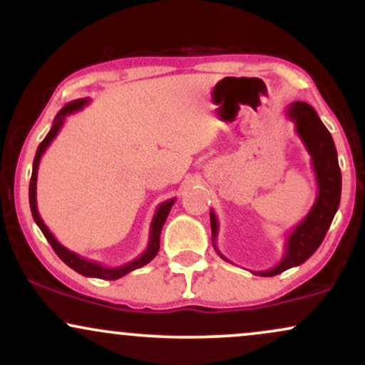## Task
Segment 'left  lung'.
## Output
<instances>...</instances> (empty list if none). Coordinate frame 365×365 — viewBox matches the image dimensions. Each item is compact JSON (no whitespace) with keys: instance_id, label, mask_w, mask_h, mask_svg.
Here are the masks:
<instances>
[{"instance_id":"1","label":"left lung","mask_w":365,"mask_h":365,"mask_svg":"<svg viewBox=\"0 0 365 365\" xmlns=\"http://www.w3.org/2000/svg\"><path fill=\"white\" fill-rule=\"evenodd\" d=\"M288 120L295 123V132L300 137L302 144L311 156L312 170L316 175L317 195L314 200L311 211L300 221L292 232L287 233V242H284V254L276 266L266 271H255L254 274L259 276H274L290 269V267L300 266L307 261L311 255L319 249L324 240L326 232L329 230L331 221L336 215L338 206H340L341 197V171L338 166V154L334 142L328 128L324 127L316 110L309 106L307 103L295 101L284 111ZM211 232L212 244H215L216 252L221 259L228 261L223 254L217 250L216 238L220 232L217 217L211 209ZM230 262V261H228Z\"/></svg>"}]
</instances>
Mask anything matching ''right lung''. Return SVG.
Wrapping results in <instances>:
<instances>
[{
    "mask_svg": "<svg viewBox=\"0 0 365 365\" xmlns=\"http://www.w3.org/2000/svg\"><path fill=\"white\" fill-rule=\"evenodd\" d=\"M89 101H91L89 98L75 99V101L68 103L65 108H63V110H60V113L56 115V118H54L51 130H49L48 135L44 137V140L41 142L39 148H37V153H36V158H34V165H32L31 185H29V202H31L32 217H34L36 225L39 226L41 232L44 233V237L48 238V242L51 244L54 252L58 254V257H60L61 261L66 264V266H70L73 271H77V273H81L82 276H87V278L118 279V278H121V276L128 274L130 271L139 269V267L145 266V264L150 262L154 257H156V254L159 250V237H161L163 225H165L166 217H168L170 211H171V206H173L175 200H177V199H168V200H165V202L159 204L156 212H154V216H153V221H150L149 242H148V247H145V250L137 259H133V261H128L125 264H120V266H103V264L91 261V259L82 257V255H78L77 252H72L70 249H66L65 245H61L60 242L54 238L53 233L49 232L48 226L44 225V221H43V217H41L39 211H37V170H39L41 158H43L46 149L49 148V144H51L54 137H56L58 132L61 130L63 123H65V120H66V116L72 115V113H75V111H81L83 106H87V104H89Z\"/></svg>",
    "mask_w": 365,
    "mask_h": 365,
    "instance_id": "1",
    "label": "right lung"
}]
</instances>
